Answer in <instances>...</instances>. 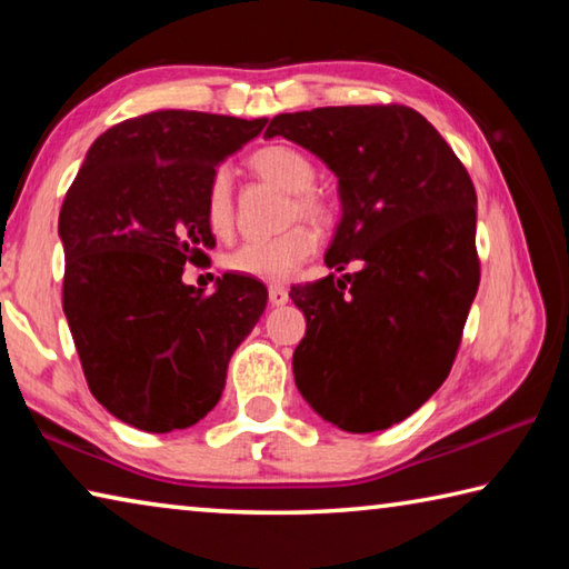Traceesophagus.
<instances>
[{
  "instance_id": "obj_1",
  "label": "esophagus",
  "mask_w": 569,
  "mask_h": 569,
  "mask_svg": "<svg viewBox=\"0 0 569 569\" xmlns=\"http://www.w3.org/2000/svg\"><path fill=\"white\" fill-rule=\"evenodd\" d=\"M268 303H271L273 308L278 306H286L288 303V291L283 286H271L268 288Z\"/></svg>"
}]
</instances>
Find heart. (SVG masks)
Returning a JSON list of instances; mask_svg holds the SVG:
<instances>
[{"label": "heart", "instance_id": "b5f03b06", "mask_svg": "<svg viewBox=\"0 0 569 569\" xmlns=\"http://www.w3.org/2000/svg\"><path fill=\"white\" fill-rule=\"evenodd\" d=\"M250 170L258 178L273 182L291 192V203L286 208V220L303 218L313 226H326L331 220V203L319 190H313L316 168L308 156L291 146H266L256 150L248 160ZM206 220L216 236H228L233 230L236 203L233 178L228 168H218L208 182L206 192ZM316 253V236L303 226L283 230L281 236L266 240H248L228 256V268L240 276L258 278L266 283H283L298 273L308 258Z\"/></svg>", "mask_w": 569, "mask_h": 569}]
</instances>
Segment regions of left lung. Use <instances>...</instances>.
Segmentation results:
<instances>
[{
    "mask_svg": "<svg viewBox=\"0 0 569 569\" xmlns=\"http://www.w3.org/2000/svg\"><path fill=\"white\" fill-rule=\"evenodd\" d=\"M313 152L339 178L326 266L356 273L293 286L306 336L301 397L351 435L411 417L449 377L479 288L477 192L455 150L403 104L276 114L266 138Z\"/></svg>",
    "mask_w": 569,
    "mask_h": 569,
    "instance_id": "8db88e82",
    "label": "left lung"
}]
</instances>
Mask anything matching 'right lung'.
<instances>
[{
  "label": "right lung",
  "mask_w": 569,
  "mask_h": 569,
  "mask_svg": "<svg viewBox=\"0 0 569 569\" xmlns=\"http://www.w3.org/2000/svg\"><path fill=\"white\" fill-rule=\"evenodd\" d=\"M266 118L160 110L102 132L60 210L62 308L92 397L134 429L198 423L228 361L261 319V281L223 273L213 293L182 281L216 236L206 192L216 168Z\"/></svg>",
  "instance_id": "right-lung-1"
}]
</instances>
